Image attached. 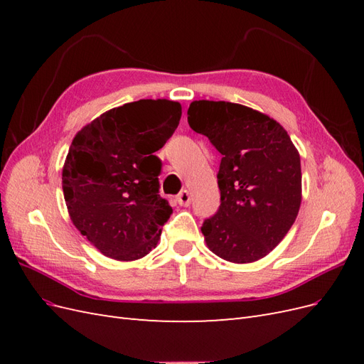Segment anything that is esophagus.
Wrapping results in <instances>:
<instances>
[{
    "mask_svg": "<svg viewBox=\"0 0 364 364\" xmlns=\"http://www.w3.org/2000/svg\"><path fill=\"white\" fill-rule=\"evenodd\" d=\"M176 200H178V203H179L181 206H188V205L191 203V196H190V193L186 191V190H182V191L178 194V197H176Z\"/></svg>",
    "mask_w": 364,
    "mask_h": 364,
    "instance_id": "1",
    "label": "esophagus"
}]
</instances>
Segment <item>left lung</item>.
<instances>
[{
	"label": "left lung",
	"instance_id": "left-lung-1",
	"mask_svg": "<svg viewBox=\"0 0 364 364\" xmlns=\"http://www.w3.org/2000/svg\"><path fill=\"white\" fill-rule=\"evenodd\" d=\"M188 124L222 155L220 206L202 226L209 250L237 264L264 258L299 213V151L279 123L243 105L193 102Z\"/></svg>",
	"mask_w": 364,
	"mask_h": 364
}]
</instances>
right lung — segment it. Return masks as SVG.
Listing matches in <instances>:
<instances>
[{
	"instance_id": "1",
	"label": "right lung",
	"mask_w": 364,
	"mask_h": 364,
	"mask_svg": "<svg viewBox=\"0 0 364 364\" xmlns=\"http://www.w3.org/2000/svg\"><path fill=\"white\" fill-rule=\"evenodd\" d=\"M171 100H139L105 112L71 142L62 170L70 217L103 255L134 261L156 247L173 209L159 196L155 151L179 126Z\"/></svg>"
}]
</instances>
